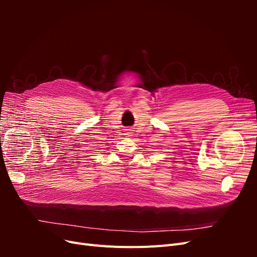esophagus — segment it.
Instances as JSON below:
<instances>
[{"instance_id": "1", "label": "esophagus", "mask_w": 257, "mask_h": 257, "mask_svg": "<svg viewBox=\"0 0 257 257\" xmlns=\"http://www.w3.org/2000/svg\"><path fill=\"white\" fill-rule=\"evenodd\" d=\"M131 131H132L131 128H126L125 130V133H124V134H125L126 136H131Z\"/></svg>"}]
</instances>
